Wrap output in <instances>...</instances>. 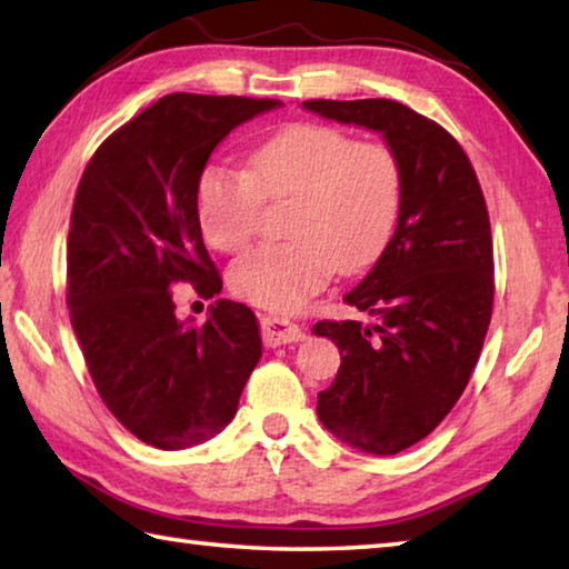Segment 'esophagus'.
Returning a JSON list of instances; mask_svg holds the SVG:
<instances>
[{"label":"esophagus","mask_w":569,"mask_h":569,"mask_svg":"<svg viewBox=\"0 0 569 569\" xmlns=\"http://www.w3.org/2000/svg\"><path fill=\"white\" fill-rule=\"evenodd\" d=\"M261 329H263V343L271 346H283V343H298L306 339L301 326H296L288 319H278V316H261Z\"/></svg>","instance_id":"esophagus-1"}]
</instances>
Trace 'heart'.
<instances>
[{
  "label": "heart",
  "mask_w": 569,
  "mask_h": 569,
  "mask_svg": "<svg viewBox=\"0 0 569 569\" xmlns=\"http://www.w3.org/2000/svg\"><path fill=\"white\" fill-rule=\"evenodd\" d=\"M399 158L379 142L321 122H296L246 152L243 170L208 166L196 182V216L208 246L238 253L258 228L263 200L293 198L283 243L248 250L230 266V291L291 311L381 253L401 208Z\"/></svg>",
  "instance_id": "heart-1"
}]
</instances>
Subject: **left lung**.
I'll return each mask as SVG.
<instances>
[{"mask_svg":"<svg viewBox=\"0 0 569 569\" xmlns=\"http://www.w3.org/2000/svg\"><path fill=\"white\" fill-rule=\"evenodd\" d=\"M308 112L379 132L401 166L397 228L343 296L379 323L319 321L341 353L316 413L343 445L391 457L435 431L467 389L495 301L489 216L471 162L437 122L393 100H311Z\"/></svg>","mask_w":569,"mask_h":569,"instance_id":"1","label":"left lung"}]
</instances>
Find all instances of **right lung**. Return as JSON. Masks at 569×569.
I'll use <instances>...</instances> for the list:
<instances>
[{
  "mask_svg": "<svg viewBox=\"0 0 569 569\" xmlns=\"http://www.w3.org/2000/svg\"><path fill=\"white\" fill-rule=\"evenodd\" d=\"M278 100L166 94L112 132L77 186L67 306L90 377L124 429L166 451L213 439L236 417L263 341L248 306L176 316L170 288L220 293L196 216V182L238 124Z\"/></svg>",
  "mask_w": 569,
  "mask_h": 569,
  "instance_id": "right-lung-1",
  "label": "right lung"
}]
</instances>
